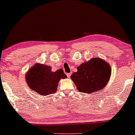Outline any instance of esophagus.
<instances>
[{
  "label": "esophagus",
  "mask_w": 135,
  "mask_h": 135,
  "mask_svg": "<svg viewBox=\"0 0 135 135\" xmlns=\"http://www.w3.org/2000/svg\"><path fill=\"white\" fill-rule=\"evenodd\" d=\"M71 75V73H68L67 74V76H68V78H70Z\"/></svg>",
  "instance_id": "34e87169"
}]
</instances>
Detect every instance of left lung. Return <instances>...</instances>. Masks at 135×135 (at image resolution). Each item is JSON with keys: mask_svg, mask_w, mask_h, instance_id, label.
<instances>
[{"mask_svg": "<svg viewBox=\"0 0 135 135\" xmlns=\"http://www.w3.org/2000/svg\"><path fill=\"white\" fill-rule=\"evenodd\" d=\"M77 72L71 79L82 93L90 94L101 91L110 79L111 68L109 64L101 58L95 57L77 68Z\"/></svg>", "mask_w": 135, "mask_h": 135, "instance_id": "left-lung-1", "label": "left lung"}]
</instances>
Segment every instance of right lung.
<instances>
[{
  "label": "right lung",
  "instance_id": "right-lung-1",
  "mask_svg": "<svg viewBox=\"0 0 135 135\" xmlns=\"http://www.w3.org/2000/svg\"><path fill=\"white\" fill-rule=\"evenodd\" d=\"M50 66L36 63L27 71L26 81L31 89L41 95L55 93L59 81L67 77L63 70L60 69L51 71Z\"/></svg>",
  "mask_w": 135,
  "mask_h": 135
}]
</instances>
